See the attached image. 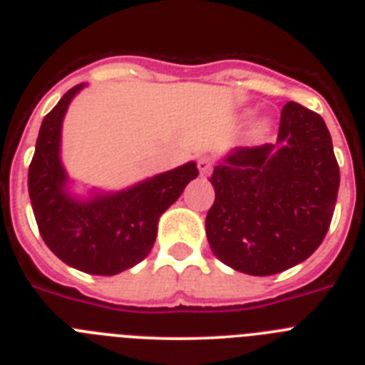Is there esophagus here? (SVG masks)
<instances>
[{
    "instance_id": "esophagus-1",
    "label": "esophagus",
    "mask_w": 365,
    "mask_h": 365,
    "mask_svg": "<svg viewBox=\"0 0 365 365\" xmlns=\"http://www.w3.org/2000/svg\"><path fill=\"white\" fill-rule=\"evenodd\" d=\"M197 166H199V172L201 173H210V170L214 168V159H212V157H208V155H202V157H199Z\"/></svg>"
}]
</instances>
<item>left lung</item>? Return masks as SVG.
I'll list each match as a JSON object with an SVG mask.
<instances>
[{"instance_id": "left-lung-1", "label": "left lung", "mask_w": 365, "mask_h": 365, "mask_svg": "<svg viewBox=\"0 0 365 365\" xmlns=\"http://www.w3.org/2000/svg\"><path fill=\"white\" fill-rule=\"evenodd\" d=\"M278 143L240 148L214 168L206 237L225 265L272 276L307 259L333 219L340 168L324 118L287 102Z\"/></svg>"}]
</instances>
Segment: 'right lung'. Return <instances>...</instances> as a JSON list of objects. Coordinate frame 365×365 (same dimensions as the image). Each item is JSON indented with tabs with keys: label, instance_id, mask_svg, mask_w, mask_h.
I'll return each instance as SVG.
<instances>
[{
	"label": "right lung",
	"instance_id": "add662e5",
	"mask_svg": "<svg viewBox=\"0 0 365 365\" xmlns=\"http://www.w3.org/2000/svg\"><path fill=\"white\" fill-rule=\"evenodd\" d=\"M62 96L41 122L36 151L29 166V197L45 245L69 267L87 274L113 276L140 263L153 248L157 221L199 175L195 163L148 179L133 188L91 201H74L63 192L60 130L71 98Z\"/></svg>",
	"mask_w": 365,
	"mask_h": 365
}]
</instances>
